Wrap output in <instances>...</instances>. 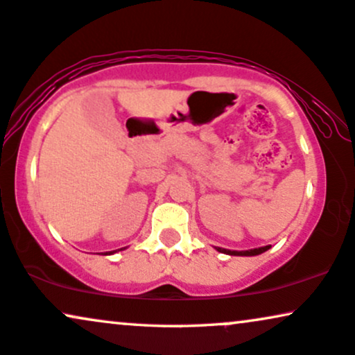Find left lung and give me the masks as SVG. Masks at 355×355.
Listing matches in <instances>:
<instances>
[{
  "instance_id": "1",
  "label": "left lung",
  "mask_w": 355,
  "mask_h": 355,
  "mask_svg": "<svg viewBox=\"0 0 355 355\" xmlns=\"http://www.w3.org/2000/svg\"><path fill=\"white\" fill-rule=\"evenodd\" d=\"M271 247L266 245V247H259V248H253V250H243V252H235V250H225V248H219L217 247L216 250L220 253H225V254H232V257H257V254H261L269 250Z\"/></svg>"
}]
</instances>
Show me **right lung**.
I'll use <instances>...</instances> for the list:
<instances>
[{
    "label": "right lung",
    "instance_id": "add662e5",
    "mask_svg": "<svg viewBox=\"0 0 355 355\" xmlns=\"http://www.w3.org/2000/svg\"><path fill=\"white\" fill-rule=\"evenodd\" d=\"M120 250H123V248H120ZM115 252H116V250H115ZM115 252H108V254H112V253H115Z\"/></svg>",
    "mask_w": 355,
    "mask_h": 355
}]
</instances>
